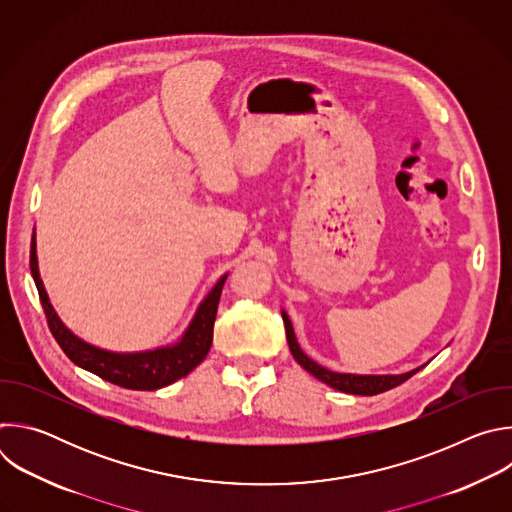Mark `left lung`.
I'll list each match as a JSON object with an SVG mask.
<instances>
[{"mask_svg":"<svg viewBox=\"0 0 512 512\" xmlns=\"http://www.w3.org/2000/svg\"><path fill=\"white\" fill-rule=\"evenodd\" d=\"M283 316V324H285V336H287V344L291 354L298 360L300 367H304L310 375H314L318 381L326 383L328 387L342 391V393H352V395H379L385 393L401 383H405L409 377H413L421 367L403 373V375H350V373H334L324 369L322 364L314 362L298 344L296 334H294V326H291V320L287 318V314L281 310Z\"/></svg>","mask_w":512,"mask_h":512,"instance_id":"1","label":"left lung"}]
</instances>
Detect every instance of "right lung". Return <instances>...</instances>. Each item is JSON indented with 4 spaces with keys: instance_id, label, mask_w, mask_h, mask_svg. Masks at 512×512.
Segmentation results:
<instances>
[{
    "instance_id": "add662e5",
    "label": "right lung",
    "mask_w": 512,
    "mask_h": 512,
    "mask_svg": "<svg viewBox=\"0 0 512 512\" xmlns=\"http://www.w3.org/2000/svg\"><path fill=\"white\" fill-rule=\"evenodd\" d=\"M30 269L38 287V296L48 320V328L56 338L58 346L64 350V354L72 362L77 364V367L113 385H119L123 389H135V391H156V389L168 387L174 381L186 377L190 371H194L210 350L216 308H218V300H221V291H223L227 273L214 283V287L208 291V296L200 302L192 322L188 324V328L184 330L178 342L170 346H160L156 350H143V352H111L81 340L79 336L72 334L56 316L38 271L36 235H32V245H30Z\"/></svg>"
}]
</instances>
